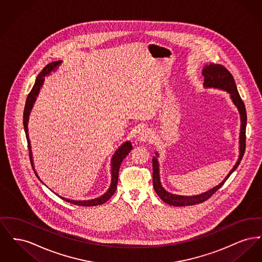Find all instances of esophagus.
Listing matches in <instances>:
<instances>
[{
	"instance_id": "obj_1",
	"label": "esophagus",
	"mask_w": 262,
	"mask_h": 262,
	"mask_svg": "<svg viewBox=\"0 0 262 262\" xmlns=\"http://www.w3.org/2000/svg\"><path fill=\"white\" fill-rule=\"evenodd\" d=\"M151 138H152V134L150 133V130L146 129V128L141 129L138 134V137H137V139L140 142H147V141H149Z\"/></svg>"
}]
</instances>
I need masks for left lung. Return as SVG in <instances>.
<instances>
[{
  "mask_svg": "<svg viewBox=\"0 0 262 262\" xmlns=\"http://www.w3.org/2000/svg\"><path fill=\"white\" fill-rule=\"evenodd\" d=\"M202 75L204 76V88H218L227 91L231 95V99L233 103L236 105V107L241 117V133H239V155L236 165L234 168L230 171V173L227 174L224 181L220 183L218 186L213 187L206 192H203L199 195H192V196H184V195H178L168 192L161 185L160 182V174H159V164L156 157L152 159V166H153V187L158 194V196L161 200L166 202L169 205L173 206H188V205H194L199 204L205 200L210 199L212 195L224 185L225 182L228 180V178L236 170L237 166L243 159L245 150H246V126H247V111L245 104L241 98L238 92H237L236 82L234 80L233 75L222 64L217 63H210L206 64L202 70ZM158 156V153H156Z\"/></svg>",
  "mask_w": 262,
  "mask_h": 262,
  "instance_id": "obj_1",
  "label": "left lung"
}]
</instances>
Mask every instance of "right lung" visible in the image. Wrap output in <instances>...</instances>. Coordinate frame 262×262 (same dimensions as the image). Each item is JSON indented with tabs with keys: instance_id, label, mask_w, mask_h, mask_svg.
Returning <instances> with one entry per match:
<instances>
[{
	"instance_id": "right-lung-1",
	"label": "right lung",
	"mask_w": 262,
	"mask_h": 262,
	"mask_svg": "<svg viewBox=\"0 0 262 262\" xmlns=\"http://www.w3.org/2000/svg\"><path fill=\"white\" fill-rule=\"evenodd\" d=\"M62 63V61H57V62H53L47 64L42 72L38 75L37 78L35 80V83L33 85V88L31 89V91L29 92L27 99L25 102V111H24V126H25V136L27 139V143H28V150H29V157H30V162L32 165V169L34 170V165H33V160H32V152H31V146H30V141L28 138V128H27V124H28V119H29V114L33 107V104L36 100L38 93L40 91V88L42 86L43 82H44V76L49 75L52 71H56L57 68ZM133 149V145L129 141H126L125 143H123L118 150L115 152V154L113 155L112 161H111V172H112V180H111V186L109 187V189L100 198L94 199L91 200H71L68 199H64L60 196L62 200L64 201H68L72 204H75L78 206H96V205H101L103 203H105L107 200H110V198L115 193L116 189H117V185H118V176H119V170H120V166L121 163L123 162V160L125 159V156L129 153V151ZM34 173L37 176L38 179L40 180V178L36 174L35 170ZM41 181V180H40ZM41 183H43L41 181Z\"/></svg>"
}]
</instances>
